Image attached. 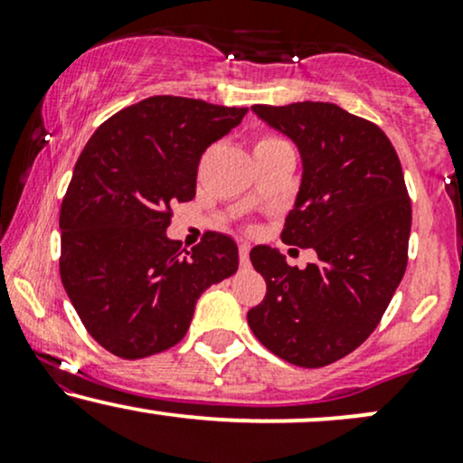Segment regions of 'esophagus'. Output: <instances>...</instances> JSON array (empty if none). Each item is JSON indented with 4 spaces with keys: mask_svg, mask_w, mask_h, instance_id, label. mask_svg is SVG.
I'll return each instance as SVG.
<instances>
[{
    "mask_svg": "<svg viewBox=\"0 0 463 463\" xmlns=\"http://www.w3.org/2000/svg\"><path fill=\"white\" fill-rule=\"evenodd\" d=\"M239 261L241 265H248L250 261V243H239Z\"/></svg>",
    "mask_w": 463,
    "mask_h": 463,
    "instance_id": "esophagus-1",
    "label": "esophagus"
}]
</instances>
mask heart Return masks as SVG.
Segmentation results:
<instances>
[{
    "label": "heart",
    "mask_w": 463,
    "mask_h": 463,
    "mask_svg": "<svg viewBox=\"0 0 463 463\" xmlns=\"http://www.w3.org/2000/svg\"><path fill=\"white\" fill-rule=\"evenodd\" d=\"M279 141H283V139H279V137H272V135H263L261 139L257 141V146L254 147H263V146H272V143H279Z\"/></svg>",
    "instance_id": "1"
}]
</instances>
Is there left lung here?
<instances>
[{"instance_id": "1", "label": "left lung", "mask_w": 463, "mask_h": 463, "mask_svg": "<svg viewBox=\"0 0 463 463\" xmlns=\"http://www.w3.org/2000/svg\"><path fill=\"white\" fill-rule=\"evenodd\" d=\"M252 110L298 146L302 183L280 239L313 248L317 263L298 269L276 248L250 250L268 291L248 324L276 357L322 368L370 337L401 285L411 231L405 176L385 132L337 104Z\"/></svg>"}]
</instances>
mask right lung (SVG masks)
<instances>
[{"label":"right lung","instance_id":"1","mask_svg":"<svg viewBox=\"0 0 463 463\" xmlns=\"http://www.w3.org/2000/svg\"><path fill=\"white\" fill-rule=\"evenodd\" d=\"M248 109L154 95L106 119L84 146L61 204V279L99 346L143 359L176 346L195 302L237 272V243L165 235L172 204L195 195L198 163Z\"/></svg>","mask_w":463,"mask_h":463}]
</instances>
